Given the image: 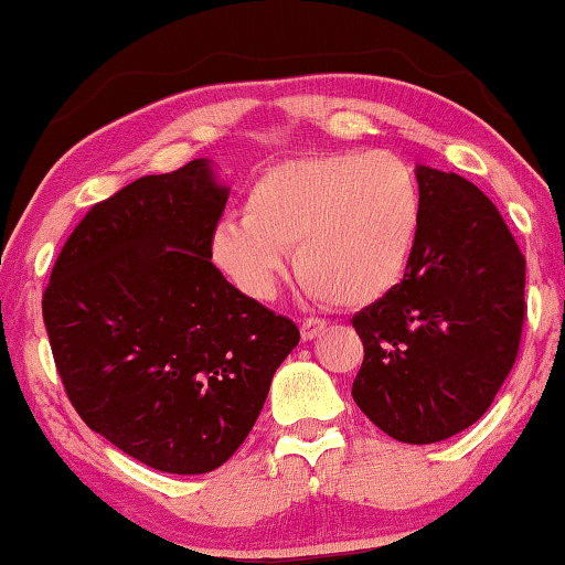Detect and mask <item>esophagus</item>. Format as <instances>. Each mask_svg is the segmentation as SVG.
Instances as JSON below:
<instances>
[{
	"instance_id": "esophagus-1",
	"label": "esophagus",
	"mask_w": 565,
	"mask_h": 565,
	"mask_svg": "<svg viewBox=\"0 0 565 565\" xmlns=\"http://www.w3.org/2000/svg\"><path fill=\"white\" fill-rule=\"evenodd\" d=\"M327 329V321L324 319H303L301 321V339L303 342H311V339H317L319 334H324Z\"/></svg>"
}]
</instances>
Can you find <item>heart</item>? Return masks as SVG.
Returning <instances> with one entry per match:
<instances>
[{"label": "heart", "instance_id": "1", "mask_svg": "<svg viewBox=\"0 0 565 565\" xmlns=\"http://www.w3.org/2000/svg\"><path fill=\"white\" fill-rule=\"evenodd\" d=\"M244 218L213 228L211 258L250 299H271L294 250L297 274L339 307H364L405 276L423 195L390 150L279 160L248 183Z\"/></svg>", "mask_w": 565, "mask_h": 565}]
</instances>
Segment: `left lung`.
I'll return each mask as SVG.
<instances>
[{"label":"left lung","instance_id":"8db88e82","mask_svg":"<svg viewBox=\"0 0 565 565\" xmlns=\"http://www.w3.org/2000/svg\"><path fill=\"white\" fill-rule=\"evenodd\" d=\"M417 183L405 279L352 319L364 344L352 397L382 433L429 445L478 423L513 370L525 258L478 185L429 166Z\"/></svg>","mask_w":565,"mask_h":565}]
</instances>
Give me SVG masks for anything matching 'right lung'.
Instances as JSON below:
<instances>
[{
  "mask_svg": "<svg viewBox=\"0 0 565 565\" xmlns=\"http://www.w3.org/2000/svg\"><path fill=\"white\" fill-rule=\"evenodd\" d=\"M226 201L205 158L138 178L79 221L42 297L77 415L173 476L211 472L238 450L299 344L291 319L211 264Z\"/></svg>",
  "mask_w": 565,
  "mask_h": 565,
  "instance_id": "1",
  "label": "right lung"
}]
</instances>
